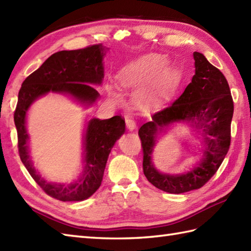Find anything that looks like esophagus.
I'll use <instances>...</instances> for the list:
<instances>
[{"instance_id": "1", "label": "esophagus", "mask_w": 251, "mask_h": 251, "mask_svg": "<svg viewBox=\"0 0 251 251\" xmlns=\"http://www.w3.org/2000/svg\"><path fill=\"white\" fill-rule=\"evenodd\" d=\"M126 126H127V129L128 130H134L137 126V123L135 121V119L132 116H127L126 117Z\"/></svg>"}]
</instances>
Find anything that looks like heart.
Masks as SVG:
<instances>
[{"instance_id": "b5f03b06", "label": "heart", "mask_w": 251, "mask_h": 251, "mask_svg": "<svg viewBox=\"0 0 251 251\" xmlns=\"http://www.w3.org/2000/svg\"><path fill=\"white\" fill-rule=\"evenodd\" d=\"M164 65L165 59L162 56H147L142 58L140 61L127 67L121 73L120 83L123 86H130V85L137 82H147L155 76L158 72L163 69ZM175 72L172 69H164L158 74L150 88L145 94V98L143 99H145L146 103L149 104L153 102V101L164 98L168 94L170 88L173 87L175 83ZM109 94L112 98H116V96L111 89H109Z\"/></svg>"}]
</instances>
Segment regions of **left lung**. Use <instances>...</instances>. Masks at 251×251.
Masks as SVG:
<instances>
[{
	"label": "left lung",
	"mask_w": 251,
	"mask_h": 251,
	"mask_svg": "<svg viewBox=\"0 0 251 251\" xmlns=\"http://www.w3.org/2000/svg\"><path fill=\"white\" fill-rule=\"evenodd\" d=\"M193 57L195 74L182 95L139 128L143 173L155 188L172 194L201 188L220 167L231 143L234 104L226 78L201 52ZM179 122L197 132L201 158L185 173H162L152 163L153 148L159 136Z\"/></svg>",
	"instance_id": "1"
}]
</instances>
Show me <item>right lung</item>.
Listing matches in <instances>:
<instances>
[{
  "instance_id": "right-lung-1",
  "label": "right lung",
  "mask_w": 251,
  "mask_h": 251,
  "mask_svg": "<svg viewBox=\"0 0 251 251\" xmlns=\"http://www.w3.org/2000/svg\"><path fill=\"white\" fill-rule=\"evenodd\" d=\"M108 50L102 44H97L82 50L55 52L25 79L19 90L14 121L21 162L45 193L62 201L87 200L99 189L109 154L125 132V121L116 115L108 120L94 117L86 123L82 173L73 182L66 184L49 182L34 168L30 157L26 113L37 99L50 93L70 96L85 108L92 106L100 96L92 85L102 83L103 58Z\"/></svg>"
}]
</instances>
